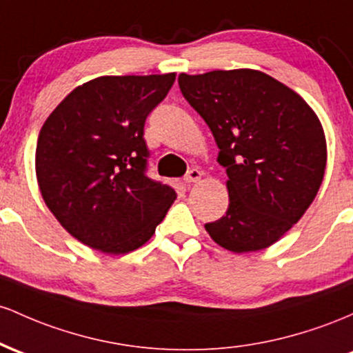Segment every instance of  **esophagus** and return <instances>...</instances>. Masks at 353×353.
Returning a JSON list of instances; mask_svg holds the SVG:
<instances>
[{
  "instance_id": "esophagus-1",
  "label": "esophagus",
  "mask_w": 353,
  "mask_h": 353,
  "mask_svg": "<svg viewBox=\"0 0 353 353\" xmlns=\"http://www.w3.org/2000/svg\"><path fill=\"white\" fill-rule=\"evenodd\" d=\"M201 176H203V172H201V170L192 168L187 175H185V181H187V183H196Z\"/></svg>"
}]
</instances>
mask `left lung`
Wrapping results in <instances>:
<instances>
[{"mask_svg":"<svg viewBox=\"0 0 353 353\" xmlns=\"http://www.w3.org/2000/svg\"><path fill=\"white\" fill-rule=\"evenodd\" d=\"M181 93L215 137L230 203L205 225L220 247L263 250L310 207L327 165L323 128L300 94L256 70L178 77Z\"/></svg>","mask_w":353,"mask_h":353,"instance_id":"obj_1","label":"left lung"}]
</instances>
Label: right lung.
Listing matches in <instances>:
<instances>
[{"label": "right lung", "instance_id": "right-lung-1", "mask_svg": "<svg viewBox=\"0 0 353 353\" xmlns=\"http://www.w3.org/2000/svg\"><path fill=\"white\" fill-rule=\"evenodd\" d=\"M175 73L100 77L74 88L46 118L37 145L41 196L81 243L123 255L146 243L175 190L146 176V117Z\"/></svg>", "mask_w": 353, "mask_h": 353}]
</instances>
